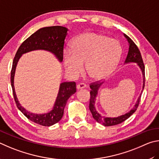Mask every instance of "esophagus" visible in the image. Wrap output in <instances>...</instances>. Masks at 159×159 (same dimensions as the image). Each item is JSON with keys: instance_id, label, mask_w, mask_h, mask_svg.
<instances>
[{"instance_id": "34e87169", "label": "esophagus", "mask_w": 159, "mask_h": 159, "mask_svg": "<svg viewBox=\"0 0 159 159\" xmlns=\"http://www.w3.org/2000/svg\"><path fill=\"white\" fill-rule=\"evenodd\" d=\"M86 87V84L84 83H79L77 84V89H84Z\"/></svg>"}]
</instances>
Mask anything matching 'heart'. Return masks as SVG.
Here are the masks:
<instances>
[{"label": "heart", "mask_w": 159, "mask_h": 159, "mask_svg": "<svg viewBox=\"0 0 159 159\" xmlns=\"http://www.w3.org/2000/svg\"><path fill=\"white\" fill-rule=\"evenodd\" d=\"M71 50L63 52L66 70L77 75L82 71L84 63L86 73L96 80L106 77L115 70L122 53L118 40L96 33H85L77 36L72 41Z\"/></svg>", "instance_id": "1"}]
</instances>
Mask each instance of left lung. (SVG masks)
Here are the masks:
<instances>
[{"mask_svg": "<svg viewBox=\"0 0 159 159\" xmlns=\"http://www.w3.org/2000/svg\"><path fill=\"white\" fill-rule=\"evenodd\" d=\"M124 36L127 38L128 42L129 43V52H128V55L126 58V61H125V63H137L138 65L140 67L142 72H143V91L144 87V80H145V72H144V65L143 63V58H142L141 53L139 50L138 47L137 45L135 44L134 42H133L131 39H130L129 36L124 34ZM102 83H99V81H96L95 82L91 83L90 84V102H89V110L91 111V114H92V116L93 119L95 120L98 122V123L101 124L105 126H115V125H117L122 123L124 121H126L128 118H129L130 116H131L133 113H134L139 105L140 101V98H141V94L140 97H139L137 102H136L135 106L133 107L131 110H130L126 114H125L124 115H121L120 116H118V117H115V118H110V117H105V116H102L101 115L97 112V111L94 106V104H95V101H96V97L98 94V88L101 87Z\"/></svg>", "mask_w": 159, "mask_h": 159, "instance_id": "obj_1", "label": "left lung"}]
</instances>
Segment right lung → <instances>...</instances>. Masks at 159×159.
<instances>
[{
	"instance_id": "1",
	"label": "right lung",
	"mask_w": 159,
	"mask_h": 159,
	"mask_svg": "<svg viewBox=\"0 0 159 159\" xmlns=\"http://www.w3.org/2000/svg\"><path fill=\"white\" fill-rule=\"evenodd\" d=\"M68 29L66 27L54 26L44 27L38 30L21 43L14 58L11 70V85L14 98L16 107L26 117L35 124L43 126H50L59 121L63 115V111L67 101L72 94L76 92V84L75 82H63L60 84L57 98L53 110L44 115H35L28 112L19 104L14 87V76L16 64L21 56L24 53L33 50L44 49L52 52L60 61L63 58V48Z\"/></svg>"
}]
</instances>
